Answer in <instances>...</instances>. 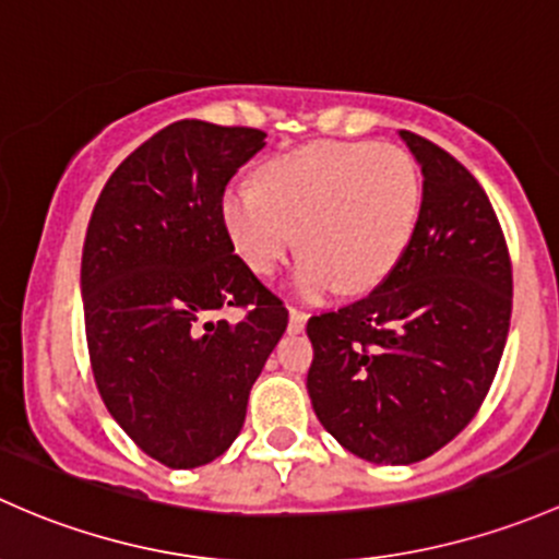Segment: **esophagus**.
I'll use <instances>...</instances> for the list:
<instances>
[{"label": "esophagus", "mask_w": 559, "mask_h": 559, "mask_svg": "<svg viewBox=\"0 0 559 559\" xmlns=\"http://www.w3.org/2000/svg\"><path fill=\"white\" fill-rule=\"evenodd\" d=\"M287 328H290V333H301L307 328V312L290 307V322H287Z\"/></svg>", "instance_id": "34e87169"}]
</instances>
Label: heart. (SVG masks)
I'll return each instance as SVG.
<instances>
[{
    "label": "heart",
    "instance_id": "heart-1",
    "mask_svg": "<svg viewBox=\"0 0 559 559\" xmlns=\"http://www.w3.org/2000/svg\"><path fill=\"white\" fill-rule=\"evenodd\" d=\"M423 206V177L406 151L314 142L274 155L258 186L231 182L221 221L252 272L272 274L301 245L293 290L307 301L373 290L406 255Z\"/></svg>",
    "mask_w": 559,
    "mask_h": 559
}]
</instances>
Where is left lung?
<instances>
[{
	"label": "left lung",
	"instance_id": "8db88e82",
	"mask_svg": "<svg viewBox=\"0 0 559 559\" xmlns=\"http://www.w3.org/2000/svg\"><path fill=\"white\" fill-rule=\"evenodd\" d=\"M399 136L423 171L412 245L377 290L307 322L322 428L384 465L430 457L474 419L511 320L509 250L485 188L433 142Z\"/></svg>",
	"mask_w": 559,
	"mask_h": 559
}]
</instances>
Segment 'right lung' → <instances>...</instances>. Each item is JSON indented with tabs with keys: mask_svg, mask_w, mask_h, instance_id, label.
<instances>
[{
	"mask_svg": "<svg viewBox=\"0 0 559 559\" xmlns=\"http://www.w3.org/2000/svg\"><path fill=\"white\" fill-rule=\"evenodd\" d=\"M261 129L177 120L136 147L91 215L80 266L85 338L102 401L169 468L221 457L287 328V309L228 239L221 195ZM247 306L241 321H212Z\"/></svg>",
	"mask_w": 559,
	"mask_h": 559,
	"instance_id": "right-lung-1",
	"label": "right lung"
}]
</instances>
